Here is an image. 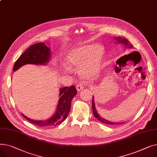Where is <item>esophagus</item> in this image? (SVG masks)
<instances>
[{
    "label": "esophagus",
    "mask_w": 157,
    "mask_h": 157,
    "mask_svg": "<svg viewBox=\"0 0 157 157\" xmlns=\"http://www.w3.org/2000/svg\"><path fill=\"white\" fill-rule=\"evenodd\" d=\"M84 87H85V86L83 85H82V84H79V85H77V86H76V89H77V90L78 92H79V91H81V90H83V88H84Z\"/></svg>",
    "instance_id": "obj_1"
}]
</instances>
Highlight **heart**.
Instances as JSON below:
<instances>
[{
  "mask_svg": "<svg viewBox=\"0 0 157 157\" xmlns=\"http://www.w3.org/2000/svg\"><path fill=\"white\" fill-rule=\"evenodd\" d=\"M104 48L100 45H85L74 49L67 56V65L70 69H77L84 77L91 76L100 68Z\"/></svg>",
  "mask_w": 157,
  "mask_h": 157,
  "instance_id": "1",
  "label": "heart"
}]
</instances>
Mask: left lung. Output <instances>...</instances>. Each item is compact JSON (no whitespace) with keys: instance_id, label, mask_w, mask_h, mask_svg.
Here are the masks:
<instances>
[{"instance_id":"left-lung-1","label":"left lung","mask_w":157,"mask_h":157,"mask_svg":"<svg viewBox=\"0 0 157 157\" xmlns=\"http://www.w3.org/2000/svg\"><path fill=\"white\" fill-rule=\"evenodd\" d=\"M115 39L118 40V42L121 43L122 44H125L126 46H128V48H132V45L130 44L129 41H128L127 39H125V38H123V37H118V38H117V37H116V38H115ZM92 111H93V113H94V114L95 117L97 119H98L99 121H101V122H102L103 123H105V124H109V125L120 124V123H116L110 122V121H108V120H106L104 119L103 118L101 117V116H99V114H98V113H97V110H96L95 103H94V100L93 98H92Z\"/></svg>"}]
</instances>
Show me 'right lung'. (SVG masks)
<instances>
[{
	"mask_svg": "<svg viewBox=\"0 0 157 157\" xmlns=\"http://www.w3.org/2000/svg\"><path fill=\"white\" fill-rule=\"evenodd\" d=\"M50 56L49 49L43 43L33 44L27 49L15 62L13 71L18 69L21 66L30 64H44L48 62ZM77 90L74 85L60 89V98L58 104L57 109L53 116L48 120H32L22 114L23 116L30 123L40 127H53L59 125L67 117L71 109V101L76 95Z\"/></svg>",
	"mask_w": 157,
	"mask_h": 157,
	"instance_id": "add662e5",
	"label": "right lung"
}]
</instances>
